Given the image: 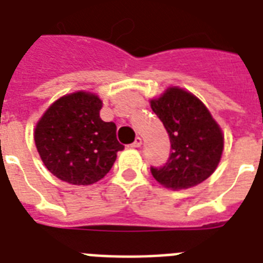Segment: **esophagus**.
Listing matches in <instances>:
<instances>
[{
  "label": "esophagus",
  "mask_w": 263,
  "mask_h": 263,
  "mask_svg": "<svg viewBox=\"0 0 263 263\" xmlns=\"http://www.w3.org/2000/svg\"><path fill=\"white\" fill-rule=\"evenodd\" d=\"M140 144H142V138L138 136L135 140H134V143H132V147H140Z\"/></svg>",
  "instance_id": "1"
}]
</instances>
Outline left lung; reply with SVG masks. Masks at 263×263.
Here are the masks:
<instances>
[{
	"instance_id": "left-lung-1",
	"label": "left lung",
	"mask_w": 263,
	"mask_h": 263,
	"mask_svg": "<svg viewBox=\"0 0 263 263\" xmlns=\"http://www.w3.org/2000/svg\"><path fill=\"white\" fill-rule=\"evenodd\" d=\"M171 139V154L162 166H152L153 177L171 190H185L216 171L224 148L221 128L208 107L183 88L171 87L152 101Z\"/></svg>"
}]
</instances>
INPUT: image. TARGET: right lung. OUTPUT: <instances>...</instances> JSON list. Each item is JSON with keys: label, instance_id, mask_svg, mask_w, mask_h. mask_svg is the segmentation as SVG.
Here are the masks:
<instances>
[{"label": "right lung", "instance_id": "right-lung-1", "mask_svg": "<svg viewBox=\"0 0 263 263\" xmlns=\"http://www.w3.org/2000/svg\"><path fill=\"white\" fill-rule=\"evenodd\" d=\"M102 101L84 91L57 99L35 128L43 164L55 177L76 185L97 183L115 164L124 146L116 124L99 117Z\"/></svg>", "mask_w": 263, "mask_h": 263}]
</instances>
